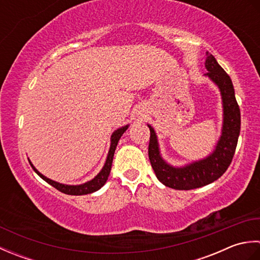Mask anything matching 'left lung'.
<instances>
[{"mask_svg": "<svg viewBox=\"0 0 260 260\" xmlns=\"http://www.w3.org/2000/svg\"><path fill=\"white\" fill-rule=\"evenodd\" d=\"M204 64L209 71L204 77L218 87L222 104L221 134L212 152L198 161L174 167L163 158L156 132L147 124L151 132L148 157L152 168L159 182L175 190L197 189L218 180L233 161L240 134V109L236 101L233 81L212 54H208Z\"/></svg>", "mask_w": 260, "mask_h": 260, "instance_id": "1", "label": "left lung"}]
</instances>
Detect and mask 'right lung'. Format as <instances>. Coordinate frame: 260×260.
<instances>
[{"instance_id":"1","label":"right lung","mask_w":260,"mask_h":260,"mask_svg":"<svg viewBox=\"0 0 260 260\" xmlns=\"http://www.w3.org/2000/svg\"><path fill=\"white\" fill-rule=\"evenodd\" d=\"M129 127V124H127L125 126H121L119 128L115 129L113 132L112 136H110V145H109V150H108V154L106 157V161H105L104 167L102 168V170L99 171V173L95 176V178L85 182V183L81 184H63L60 183V182L53 181L51 179L47 178V176L43 175L42 173L39 172V171L36 169L35 165L32 164V162L29 159V163L32 167L33 171L40 176L42 180H45L47 183H49L50 185H52L53 187H56L57 190H59L60 192L66 193V194H70V196H82V194H89V193L96 192L98 191L101 187L106 183V181L108 180V176L110 173V170H112V164H113V158H114V153L116 150V146H117L118 142L120 140V137L123 136V134L126 132V129Z\"/></svg>"}]
</instances>
